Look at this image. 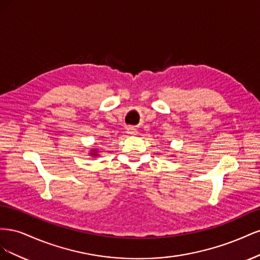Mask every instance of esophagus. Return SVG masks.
I'll return each instance as SVG.
<instances>
[{
	"label": "esophagus",
	"instance_id": "esophagus-1",
	"mask_svg": "<svg viewBox=\"0 0 260 260\" xmlns=\"http://www.w3.org/2000/svg\"><path fill=\"white\" fill-rule=\"evenodd\" d=\"M127 132L129 133V135H136V133H137V130H136V128H133V127H128Z\"/></svg>",
	"mask_w": 260,
	"mask_h": 260
}]
</instances>
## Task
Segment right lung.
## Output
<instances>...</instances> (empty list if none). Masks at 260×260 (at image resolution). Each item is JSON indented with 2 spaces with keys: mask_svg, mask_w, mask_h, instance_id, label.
I'll use <instances>...</instances> for the list:
<instances>
[{
  "mask_svg": "<svg viewBox=\"0 0 260 260\" xmlns=\"http://www.w3.org/2000/svg\"><path fill=\"white\" fill-rule=\"evenodd\" d=\"M91 155H96V154H95V153H92V154H91Z\"/></svg>",
  "mask_w": 260,
  "mask_h": 260,
  "instance_id": "obj_1",
  "label": "right lung"
}]
</instances>
